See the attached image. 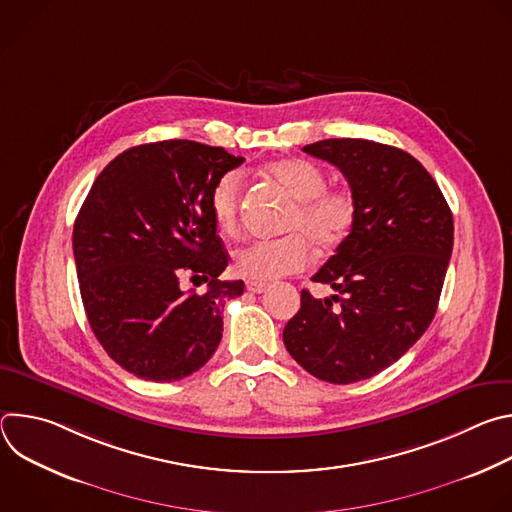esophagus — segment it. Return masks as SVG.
Returning a JSON list of instances; mask_svg holds the SVG:
<instances>
[{"instance_id":"34e87169","label":"esophagus","mask_w":512,"mask_h":512,"mask_svg":"<svg viewBox=\"0 0 512 512\" xmlns=\"http://www.w3.org/2000/svg\"><path fill=\"white\" fill-rule=\"evenodd\" d=\"M247 289L253 291V294H263V291L267 289V285L261 283V281H247Z\"/></svg>"}]
</instances>
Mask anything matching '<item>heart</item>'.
Here are the masks:
<instances>
[{
  "label": "heart",
  "instance_id": "heart-1",
  "mask_svg": "<svg viewBox=\"0 0 512 512\" xmlns=\"http://www.w3.org/2000/svg\"><path fill=\"white\" fill-rule=\"evenodd\" d=\"M269 174L296 200L289 210L283 233L275 241H253L233 255V269L249 281H273L306 269L312 247L320 253L334 251L350 233L356 218V200L348 188L328 186L326 172L302 158L269 166ZM243 174L231 170L210 190V212L216 227L233 235L239 227Z\"/></svg>",
  "mask_w": 512,
  "mask_h": 512
}]
</instances>
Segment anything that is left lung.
Wrapping results in <instances>:
<instances>
[{"instance_id":"8db88e82","label":"left lung","mask_w":512,"mask_h":512,"mask_svg":"<svg viewBox=\"0 0 512 512\" xmlns=\"http://www.w3.org/2000/svg\"><path fill=\"white\" fill-rule=\"evenodd\" d=\"M306 154L336 166L356 200L348 237L302 289L283 328L287 352L320 381L371 379L399 360L431 324L454 247L452 210L407 152L369 139H322Z\"/></svg>"}]
</instances>
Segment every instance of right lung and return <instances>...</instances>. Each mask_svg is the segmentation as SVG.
<instances>
[{
  "instance_id": "right-lung-1",
  "label": "right lung",
  "mask_w": 512,
  "mask_h": 512,
  "mask_svg": "<svg viewBox=\"0 0 512 512\" xmlns=\"http://www.w3.org/2000/svg\"><path fill=\"white\" fill-rule=\"evenodd\" d=\"M245 158L198 141L143 143L119 154L91 186L72 231L89 324L127 373L180 381L208 362L223 336L229 255L210 212V190ZM207 283L204 295L181 277Z\"/></svg>"
}]
</instances>
